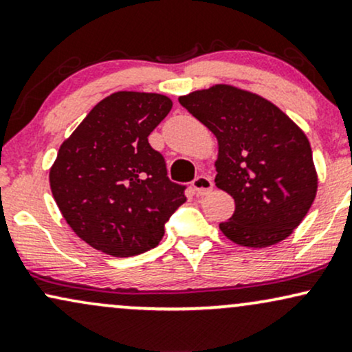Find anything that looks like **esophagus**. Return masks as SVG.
<instances>
[{"mask_svg":"<svg viewBox=\"0 0 352 352\" xmlns=\"http://www.w3.org/2000/svg\"><path fill=\"white\" fill-rule=\"evenodd\" d=\"M192 187L197 192V195H207L208 192H212L213 182L207 175H199L192 182Z\"/></svg>","mask_w":352,"mask_h":352,"instance_id":"1","label":"esophagus"}]
</instances>
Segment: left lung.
<instances>
[{"label":"left lung","instance_id":"left-lung-1","mask_svg":"<svg viewBox=\"0 0 352 352\" xmlns=\"http://www.w3.org/2000/svg\"><path fill=\"white\" fill-rule=\"evenodd\" d=\"M179 100L218 140L215 184L235 200V213L220 223L223 235L250 248L292 235L318 190L305 132L270 100L227 84Z\"/></svg>","mask_w":352,"mask_h":352}]
</instances>
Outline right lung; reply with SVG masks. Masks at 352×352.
I'll use <instances>...</instances> for the list:
<instances>
[{"instance_id":"1","label":"right lung","mask_w":352,"mask_h":352,"mask_svg":"<svg viewBox=\"0 0 352 352\" xmlns=\"http://www.w3.org/2000/svg\"><path fill=\"white\" fill-rule=\"evenodd\" d=\"M172 100L152 92H114L102 99L59 147L51 192L79 238L99 252L127 258L155 248L182 204L148 135Z\"/></svg>"}]
</instances>
